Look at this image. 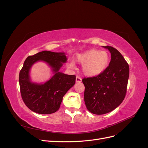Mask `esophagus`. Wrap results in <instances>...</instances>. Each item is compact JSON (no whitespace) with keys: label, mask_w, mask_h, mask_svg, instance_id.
<instances>
[{"label":"esophagus","mask_w":148,"mask_h":148,"mask_svg":"<svg viewBox=\"0 0 148 148\" xmlns=\"http://www.w3.org/2000/svg\"><path fill=\"white\" fill-rule=\"evenodd\" d=\"M82 82V79L80 78L78 76H77V77H76V82L77 83H81Z\"/></svg>","instance_id":"esophagus-1"}]
</instances>
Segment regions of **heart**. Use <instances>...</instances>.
<instances>
[{
  "label": "heart",
  "mask_w": 148,
  "mask_h": 148,
  "mask_svg": "<svg viewBox=\"0 0 148 148\" xmlns=\"http://www.w3.org/2000/svg\"><path fill=\"white\" fill-rule=\"evenodd\" d=\"M75 61L82 64L84 75L89 77H95L101 75L108 68L110 58L107 51L91 49L77 53L75 57ZM70 66L74 68L73 62L70 63Z\"/></svg>",
  "instance_id": "1"
}]
</instances>
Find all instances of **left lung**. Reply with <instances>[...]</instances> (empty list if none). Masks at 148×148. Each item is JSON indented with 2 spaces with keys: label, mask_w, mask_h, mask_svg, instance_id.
Listing matches in <instances>:
<instances>
[{
  "label": "left lung",
  "mask_w": 148,
  "mask_h": 148,
  "mask_svg": "<svg viewBox=\"0 0 148 148\" xmlns=\"http://www.w3.org/2000/svg\"><path fill=\"white\" fill-rule=\"evenodd\" d=\"M111 54L109 65L101 75L83 78L84 99L90 112L102 115L109 113L120 106L127 92L129 66L123 56L111 46H102Z\"/></svg>",
  "instance_id": "obj_1"
}]
</instances>
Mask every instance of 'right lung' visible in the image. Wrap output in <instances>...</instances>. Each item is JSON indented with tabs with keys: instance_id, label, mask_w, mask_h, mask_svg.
<instances>
[{
	"instance_id": "add662e5",
	"label": "right lung",
	"mask_w": 148,
	"mask_h": 148,
	"mask_svg": "<svg viewBox=\"0 0 148 148\" xmlns=\"http://www.w3.org/2000/svg\"><path fill=\"white\" fill-rule=\"evenodd\" d=\"M67 61L65 52L44 51L25 60L19 75L21 95L25 105L34 112L50 114L59 109L63 97L75 84V75H66L60 70ZM38 61H43L51 68L53 76L44 83L31 81L30 71Z\"/></svg>"
}]
</instances>
